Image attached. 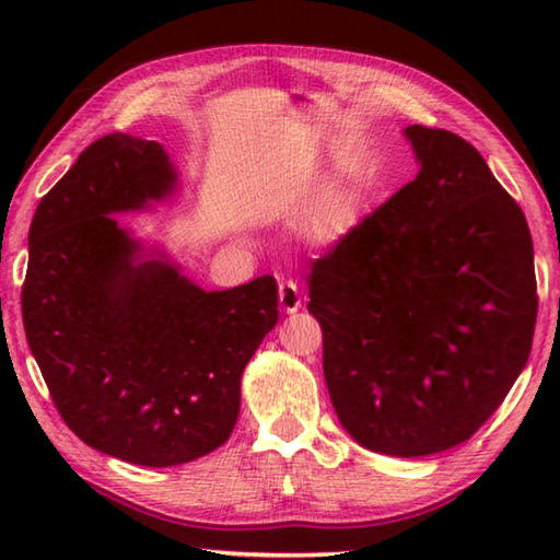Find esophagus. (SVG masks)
<instances>
[{
    "label": "esophagus",
    "mask_w": 560,
    "mask_h": 560,
    "mask_svg": "<svg viewBox=\"0 0 560 560\" xmlns=\"http://www.w3.org/2000/svg\"><path fill=\"white\" fill-rule=\"evenodd\" d=\"M279 303L283 308V314H296L301 308V289L293 279H287L279 283Z\"/></svg>",
    "instance_id": "esophagus-1"
}]
</instances>
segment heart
<instances>
[{
  "label": "heart",
  "mask_w": 560,
  "mask_h": 560,
  "mask_svg": "<svg viewBox=\"0 0 560 560\" xmlns=\"http://www.w3.org/2000/svg\"><path fill=\"white\" fill-rule=\"evenodd\" d=\"M363 224V197L348 183L326 187L299 217V232L318 249H336L358 234Z\"/></svg>",
  "instance_id": "b5f03b06"
}]
</instances>
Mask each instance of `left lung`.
<instances>
[{"label":"left lung","instance_id":"obj_1","mask_svg":"<svg viewBox=\"0 0 560 560\" xmlns=\"http://www.w3.org/2000/svg\"><path fill=\"white\" fill-rule=\"evenodd\" d=\"M420 173L314 264L324 375L360 447L428 457L467 442L526 368L536 326L526 217L450 130L407 126Z\"/></svg>","mask_w":560,"mask_h":560}]
</instances>
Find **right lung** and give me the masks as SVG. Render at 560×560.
Wrapping results in <instances>:
<instances>
[{
	"label": "right lung",
	"mask_w": 560,
	"mask_h": 560,
	"mask_svg": "<svg viewBox=\"0 0 560 560\" xmlns=\"http://www.w3.org/2000/svg\"><path fill=\"white\" fill-rule=\"evenodd\" d=\"M179 189L165 148L110 132L36 207L22 318L63 422L140 467L214 452L240 417L242 373L279 320L273 277L205 291L113 214Z\"/></svg>",
	"instance_id": "1"
}]
</instances>
